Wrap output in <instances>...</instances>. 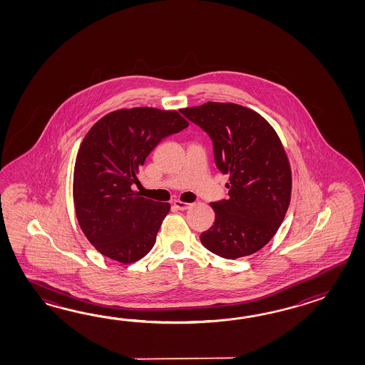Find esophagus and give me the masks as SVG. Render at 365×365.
<instances>
[{
    "instance_id": "esophagus-1",
    "label": "esophagus",
    "mask_w": 365,
    "mask_h": 365,
    "mask_svg": "<svg viewBox=\"0 0 365 365\" xmlns=\"http://www.w3.org/2000/svg\"><path fill=\"white\" fill-rule=\"evenodd\" d=\"M173 206L176 207L178 210H187L190 206H192V203H185V202L181 201H175L173 202Z\"/></svg>"
}]
</instances>
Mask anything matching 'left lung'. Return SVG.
Returning <instances> with one entry per match:
<instances>
[{
    "instance_id": "8db88e82",
    "label": "left lung",
    "mask_w": 365,
    "mask_h": 365,
    "mask_svg": "<svg viewBox=\"0 0 365 365\" xmlns=\"http://www.w3.org/2000/svg\"><path fill=\"white\" fill-rule=\"evenodd\" d=\"M212 140L228 198L211 202L215 222L202 245L227 259L250 256L277 233L291 200V170L279 137L264 117L233 103L180 109Z\"/></svg>"
}]
</instances>
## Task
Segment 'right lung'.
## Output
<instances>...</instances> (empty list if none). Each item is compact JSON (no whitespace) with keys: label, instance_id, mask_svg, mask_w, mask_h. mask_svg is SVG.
Returning <instances> with one entry per match:
<instances>
[{"label":"right lung","instance_id":"obj_1","mask_svg":"<svg viewBox=\"0 0 365 365\" xmlns=\"http://www.w3.org/2000/svg\"><path fill=\"white\" fill-rule=\"evenodd\" d=\"M189 124L176 110L118 109L86 134L74 167L78 223L101 255L132 264L153 249L170 203L133 192L135 173L160 140Z\"/></svg>","mask_w":365,"mask_h":365}]
</instances>
